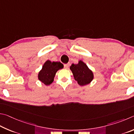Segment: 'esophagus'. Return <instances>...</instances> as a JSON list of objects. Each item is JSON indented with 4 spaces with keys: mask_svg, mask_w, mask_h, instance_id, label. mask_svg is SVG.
I'll use <instances>...</instances> for the list:
<instances>
[{
    "mask_svg": "<svg viewBox=\"0 0 134 134\" xmlns=\"http://www.w3.org/2000/svg\"><path fill=\"white\" fill-rule=\"evenodd\" d=\"M69 66V63H66V64L64 65V68L65 69H68Z\"/></svg>",
    "mask_w": 134,
    "mask_h": 134,
    "instance_id": "1",
    "label": "esophagus"
}]
</instances>
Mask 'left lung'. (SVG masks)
I'll list each match as a JSON object with an SVG mask.
<instances>
[{
	"instance_id": "obj_1",
	"label": "left lung",
	"mask_w": 134,
	"mask_h": 134,
	"mask_svg": "<svg viewBox=\"0 0 134 134\" xmlns=\"http://www.w3.org/2000/svg\"><path fill=\"white\" fill-rule=\"evenodd\" d=\"M70 69L73 74L75 80L80 86H85L90 83L94 78L92 70L81 60H79L77 64L72 63Z\"/></svg>"
}]
</instances>
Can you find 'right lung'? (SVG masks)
<instances>
[{
    "instance_id": "add662e5",
    "label": "right lung",
    "mask_w": 134,
    "mask_h": 134,
    "mask_svg": "<svg viewBox=\"0 0 134 134\" xmlns=\"http://www.w3.org/2000/svg\"><path fill=\"white\" fill-rule=\"evenodd\" d=\"M63 65L60 62H51L48 60L44 63L42 68L39 72V80L45 85H49L53 82L56 73L58 70L62 69Z\"/></svg>"
}]
</instances>
